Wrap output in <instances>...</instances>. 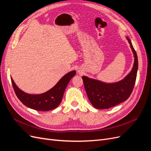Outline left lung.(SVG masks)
Returning a JSON list of instances; mask_svg holds the SVG:
<instances>
[{
  "mask_svg": "<svg viewBox=\"0 0 151 151\" xmlns=\"http://www.w3.org/2000/svg\"><path fill=\"white\" fill-rule=\"evenodd\" d=\"M134 56L131 72L123 80L114 83H105L83 76L84 88L91 103L97 109H107L120 104L130 97L135 83L138 70V58L130 40L127 37Z\"/></svg>",
  "mask_w": 151,
  "mask_h": 151,
  "instance_id": "8db88e82",
  "label": "left lung"
}]
</instances>
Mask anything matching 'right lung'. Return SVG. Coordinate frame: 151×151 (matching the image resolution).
Wrapping results in <instances>:
<instances>
[{
	"label": "right lung",
	"instance_id": "right-lung-1",
	"mask_svg": "<svg viewBox=\"0 0 151 151\" xmlns=\"http://www.w3.org/2000/svg\"><path fill=\"white\" fill-rule=\"evenodd\" d=\"M76 70L67 73L62 77L51 89L40 94H31L24 93L16 85L12 77L11 82L17 97L24 104L31 109L46 111L56 108L60 104L63 93L70 79L76 75Z\"/></svg>",
	"mask_w": 151,
	"mask_h": 151
}]
</instances>
